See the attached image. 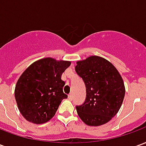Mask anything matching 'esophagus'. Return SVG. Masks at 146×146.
Instances as JSON below:
<instances>
[{"label": "esophagus", "mask_w": 146, "mask_h": 146, "mask_svg": "<svg viewBox=\"0 0 146 146\" xmlns=\"http://www.w3.org/2000/svg\"><path fill=\"white\" fill-rule=\"evenodd\" d=\"M68 98H69V99H70V100H73V94H72V93H70V95H68Z\"/></svg>", "instance_id": "obj_1"}]
</instances>
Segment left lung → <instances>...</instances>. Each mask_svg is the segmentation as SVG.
Segmentation results:
<instances>
[{
  "mask_svg": "<svg viewBox=\"0 0 146 146\" xmlns=\"http://www.w3.org/2000/svg\"><path fill=\"white\" fill-rule=\"evenodd\" d=\"M75 71L86 87L85 100L76 106L80 118L89 126L109 122L119 111L125 95L119 72L109 61L98 56L77 62Z\"/></svg>",
  "mask_w": 146,
  "mask_h": 146,
  "instance_id": "left-lung-1",
  "label": "left lung"
}]
</instances>
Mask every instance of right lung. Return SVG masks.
<instances>
[{
    "mask_svg": "<svg viewBox=\"0 0 146 146\" xmlns=\"http://www.w3.org/2000/svg\"><path fill=\"white\" fill-rule=\"evenodd\" d=\"M70 64L46 58L33 62L21 75L15 97L27 120L40 124L54 116L62 100L68 97L62 91L65 82L61 76Z\"/></svg>",
    "mask_w": 146,
    "mask_h": 146,
    "instance_id": "right-lung-1",
    "label": "right lung"
}]
</instances>
